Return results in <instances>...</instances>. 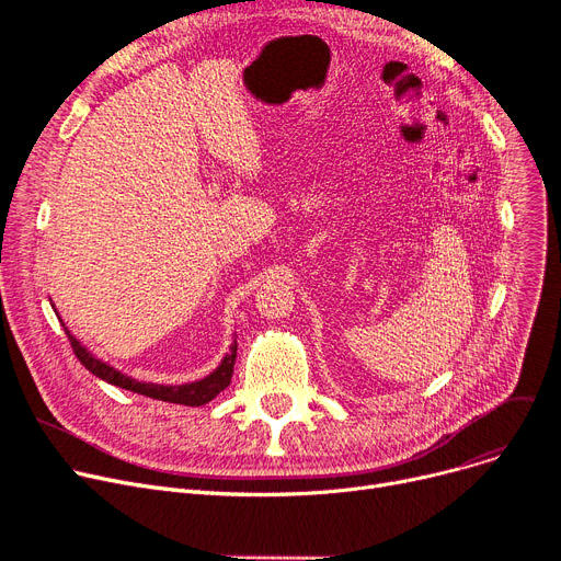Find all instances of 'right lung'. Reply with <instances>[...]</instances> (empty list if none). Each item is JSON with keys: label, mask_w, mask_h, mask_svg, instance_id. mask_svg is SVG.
<instances>
[{"label": "right lung", "mask_w": 561, "mask_h": 561, "mask_svg": "<svg viewBox=\"0 0 561 561\" xmlns=\"http://www.w3.org/2000/svg\"><path fill=\"white\" fill-rule=\"evenodd\" d=\"M68 339H70V345L75 350L77 359L91 370L95 377L108 381V385L113 387H121V389H127V391H134V393H140V396H147V398H154V400H163V402H174V404H186V407H199V404H206L211 402L220 391H225L229 387L231 381V375H233V362H236V341L229 345V352L225 355V359L220 362V366L211 373L206 375L204 379H197V381H191V385H180V387H163V385H150V381H138V379H131L127 375H123L121 370H115L113 366L95 359L91 352H88L70 332L68 328H64Z\"/></svg>", "instance_id": "add662e5"}]
</instances>
